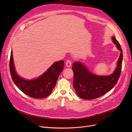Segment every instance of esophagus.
<instances>
[{"label":"esophagus","instance_id":"1","mask_svg":"<svg viewBox=\"0 0 132 132\" xmlns=\"http://www.w3.org/2000/svg\"><path fill=\"white\" fill-rule=\"evenodd\" d=\"M71 66V62L70 60H67L66 63V66L67 67H70Z\"/></svg>","mask_w":132,"mask_h":132}]
</instances>
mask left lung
<instances>
[{"label": "left lung", "instance_id": "8db88e82", "mask_svg": "<svg viewBox=\"0 0 132 132\" xmlns=\"http://www.w3.org/2000/svg\"><path fill=\"white\" fill-rule=\"evenodd\" d=\"M112 40L121 53L117 67L111 75L99 76L90 71L82 62H76L72 64L73 87L77 95L81 99L91 100L98 98L110 91L117 83L121 72L123 52L114 36L112 37Z\"/></svg>", "mask_w": 132, "mask_h": 132}]
</instances>
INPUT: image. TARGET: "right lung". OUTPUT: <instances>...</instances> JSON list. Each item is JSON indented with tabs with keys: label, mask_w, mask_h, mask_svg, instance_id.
Returning <instances> with one entry per match:
<instances>
[{
	"label": "right lung",
	"mask_w": 132,
	"mask_h": 132,
	"mask_svg": "<svg viewBox=\"0 0 132 132\" xmlns=\"http://www.w3.org/2000/svg\"><path fill=\"white\" fill-rule=\"evenodd\" d=\"M9 66L12 79L19 89L30 97L43 99L48 97L55 87L60 74L64 69V62H56L39 77L26 79L16 73L11 51Z\"/></svg>",
	"instance_id": "right-lung-1"
}]
</instances>
